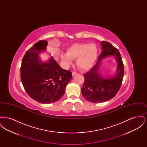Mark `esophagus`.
<instances>
[{
    "label": "esophagus",
    "instance_id": "esophagus-1",
    "mask_svg": "<svg viewBox=\"0 0 147 147\" xmlns=\"http://www.w3.org/2000/svg\"><path fill=\"white\" fill-rule=\"evenodd\" d=\"M77 73L76 72H75V71H73V72H72V76L74 77V76H75L76 75H77Z\"/></svg>",
    "mask_w": 147,
    "mask_h": 147
}]
</instances>
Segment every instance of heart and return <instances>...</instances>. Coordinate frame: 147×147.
<instances>
[{"label": "heart", "instance_id": "obj_1", "mask_svg": "<svg viewBox=\"0 0 147 147\" xmlns=\"http://www.w3.org/2000/svg\"><path fill=\"white\" fill-rule=\"evenodd\" d=\"M98 49L94 43H77L67 50V54L61 53V59L67 65L76 59L77 66L82 70H89L93 67L98 57Z\"/></svg>", "mask_w": 147, "mask_h": 147}]
</instances>
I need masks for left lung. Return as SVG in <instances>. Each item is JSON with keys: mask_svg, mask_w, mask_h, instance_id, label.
Returning a JSON list of instances; mask_svg holds the SVG:
<instances>
[{"mask_svg": "<svg viewBox=\"0 0 147 147\" xmlns=\"http://www.w3.org/2000/svg\"><path fill=\"white\" fill-rule=\"evenodd\" d=\"M102 52L98 62L84 75L85 80L82 94L86 100L93 103H101L113 98L121 86L124 76V66L119 50L108 42L101 41ZM110 56L115 57L117 68L115 75L103 77L99 72L100 62Z\"/></svg>", "mask_w": 147, "mask_h": 147, "instance_id": "8db88e82", "label": "left lung"}]
</instances>
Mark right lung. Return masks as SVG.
Returning a JSON list of instances; mask_svg holds the SVG:
<instances>
[{
  "mask_svg": "<svg viewBox=\"0 0 147 147\" xmlns=\"http://www.w3.org/2000/svg\"><path fill=\"white\" fill-rule=\"evenodd\" d=\"M48 42L40 41L27 51L21 63L23 86L30 98L42 104H50L62 98L71 72L62 69L53 58L42 62L40 55L46 53ZM50 55V53H49Z\"/></svg>",
  "mask_w": 147,
  "mask_h": 147,
  "instance_id": "1",
  "label": "right lung"
}]
</instances>
